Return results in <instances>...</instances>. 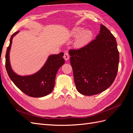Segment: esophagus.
<instances>
[{
    "label": "esophagus",
    "mask_w": 133,
    "mask_h": 133,
    "mask_svg": "<svg viewBox=\"0 0 133 133\" xmlns=\"http://www.w3.org/2000/svg\"><path fill=\"white\" fill-rule=\"evenodd\" d=\"M63 58H64V59H65L66 61V60H68V59H69V54H68V53H65L64 54V56H63Z\"/></svg>",
    "instance_id": "obj_1"
}]
</instances>
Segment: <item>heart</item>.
I'll return each instance as SVG.
<instances>
[{
    "instance_id": "b5f03b06",
    "label": "heart",
    "mask_w": 133,
    "mask_h": 133,
    "mask_svg": "<svg viewBox=\"0 0 133 133\" xmlns=\"http://www.w3.org/2000/svg\"><path fill=\"white\" fill-rule=\"evenodd\" d=\"M73 36L78 37L76 41V45L79 47L86 45L91 40L93 33L90 30H85L82 28H77L73 30Z\"/></svg>"
}]
</instances>
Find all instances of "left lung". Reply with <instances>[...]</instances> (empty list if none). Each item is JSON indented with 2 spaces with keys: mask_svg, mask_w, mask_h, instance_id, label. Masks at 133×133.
I'll return each mask as SVG.
<instances>
[{
  "mask_svg": "<svg viewBox=\"0 0 133 133\" xmlns=\"http://www.w3.org/2000/svg\"><path fill=\"white\" fill-rule=\"evenodd\" d=\"M69 54L76 88L80 94L100 93L114 82L119 53L115 37L104 25H100L94 40L79 49L70 50Z\"/></svg>",
  "mask_w": 133,
  "mask_h": 133,
  "instance_id": "8db88e82",
  "label": "left lung"
}]
</instances>
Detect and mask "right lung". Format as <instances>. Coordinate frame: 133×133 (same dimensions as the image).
Masks as SVG:
<instances>
[{"label":"right lung","mask_w":133,"mask_h":133,"mask_svg":"<svg viewBox=\"0 0 133 133\" xmlns=\"http://www.w3.org/2000/svg\"><path fill=\"white\" fill-rule=\"evenodd\" d=\"M18 33L19 31L11 36L9 45L6 50L5 68L8 74L15 85L28 96L40 98L49 94L54 89L57 71L65 63L63 58L64 53H60L58 54L50 55L41 69L33 75H19L12 70L9 60L12 40Z\"/></svg>","instance_id":"1"}]
</instances>
